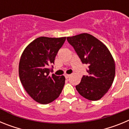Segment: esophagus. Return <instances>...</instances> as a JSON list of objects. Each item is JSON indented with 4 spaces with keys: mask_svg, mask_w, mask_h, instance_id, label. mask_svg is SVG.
Returning <instances> with one entry per match:
<instances>
[{
    "mask_svg": "<svg viewBox=\"0 0 129 129\" xmlns=\"http://www.w3.org/2000/svg\"><path fill=\"white\" fill-rule=\"evenodd\" d=\"M70 75H69V74H65V75H64V77H65L66 79H68V77H70Z\"/></svg>",
    "mask_w": 129,
    "mask_h": 129,
    "instance_id": "obj_1",
    "label": "esophagus"
}]
</instances>
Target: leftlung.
<instances>
[{
	"instance_id": "left-lung-1",
	"label": "left lung",
	"mask_w": 129,
	"mask_h": 129,
	"mask_svg": "<svg viewBox=\"0 0 129 129\" xmlns=\"http://www.w3.org/2000/svg\"><path fill=\"white\" fill-rule=\"evenodd\" d=\"M83 64L88 65V76H83L76 88L85 98L99 100L108 92L115 76V62L107 46L88 34L68 37Z\"/></svg>"
}]
</instances>
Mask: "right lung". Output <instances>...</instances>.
<instances>
[{"mask_svg": "<svg viewBox=\"0 0 129 129\" xmlns=\"http://www.w3.org/2000/svg\"><path fill=\"white\" fill-rule=\"evenodd\" d=\"M65 40V37H40L28 44L21 55L19 65L20 82L31 98L41 104L56 100L64 87V76L49 74L53 72L55 58Z\"/></svg>", "mask_w": 129, "mask_h": 129, "instance_id": "right-lung-1", "label": "right lung"}]
</instances>
